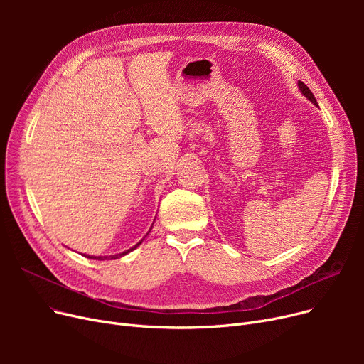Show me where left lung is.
Here are the masks:
<instances>
[{
    "label": "left lung",
    "instance_id": "1",
    "mask_svg": "<svg viewBox=\"0 0 364 364\" xmlns=\"http://www.w3.org/2000/svg\"><path fill=\"white\" fill-rule=\"evenodd\" d=\"M298 85H299V90H301V92L305 95V97H307L311 103H314L316 106H317V100H316V97L313 95V92L310 91V88L305 85L304 82H301V81H298Z\"/></svg>",
    "mask_w": 364,
    "mask_h": 364
}]
</instances>
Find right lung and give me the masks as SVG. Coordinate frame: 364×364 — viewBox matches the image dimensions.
I'll use <instances>...</instances> for the list:
<instances>
[{"mask_svg": "<svg viewBox=\"0 0 364 364\" xmlns=\"http://www.w3.org/2000/svg\"><path fill=\"white\" fill-rule=\"evenodd\" d=\"M143 242V240H141ZM141 242H139L136 246H132V247H129V250L128 251H125V252H122V254H118V255H110V257H87V258H91V259H107V258H110V259H117V258H119V257H122V255H127L128 252H131V251H134V250H136V247L141 243Z\"/></svg>", "mask_w": 364, "mask_h": 364, "instance_id": "add662e5", "label": "right lung"}]
</instances>
